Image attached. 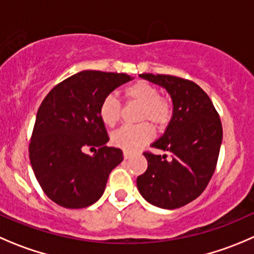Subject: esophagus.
Wrapping results in <instances>:
<instances>
[{"label":"esophagus","instance_id":"esophagus-1","mask_svg":"<svg viewBox=\"0 0 254 254\" xmlns=\"http://www.w3.org/2000/svg\"><path fill=\"white\" fill-rule=\"evenodd\" d=\"M123 155H124V159H130V157H131V152L130 151H125L124 150V152H123Z\"/></svg>","mask_w":254,"mask_h":254}]
</instances>
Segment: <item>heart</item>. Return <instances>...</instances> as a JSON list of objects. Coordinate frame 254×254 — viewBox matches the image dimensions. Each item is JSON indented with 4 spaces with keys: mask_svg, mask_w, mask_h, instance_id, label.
Here are the masks:
<instances>
[{
    "mask_svg": "<svg viewBox=\"0 0 254 254\" xmlns=\"http://www.w3.org/2000/svg\"><path fill=\"white\" fill-rule=\"evenodd\" d=\"M125 97L129 102L141 105L139 120L151 122L159 129L169 124L172 115L171 103L161 97L157 87L147 82H135L125 89ZM122 103L113 94L103 98L99 104V118L107 127H115L122 118ZM155 136V130L149 123H142L136 127H123L112 135V142L125 151H136L149 144Z\"/></svg>",
    "mask_w": 254,
    "mask_h": 254,
    "instance_id": "heart-1",
    "label": "heart"
}]
</instances>
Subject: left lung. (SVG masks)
<instances>
[{"instance_id": "obj_1", "label": "left lung", "mask_w": 254, "mask_h": 254, "mask_svg": "<svg viewBox=\"0 0 254 254\" xmlns=\"http://www.w3.org/2000/svg\"><path fill=\"white\" fill-rule=\"evenodd\" d=\"M140 77L167 90L172 99V118L155 149L145 151L147 169L136 179L142 197L160 208L182 207L197 198L210 182L222 142V124L210 97L196 83L184 78L144 73Z\"/></svg>"}]
</instances>
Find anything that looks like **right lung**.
Wrapping results in <instances>:
<instances>
[{
  "instance_id": "1",
  "label": "right lung",
  "mask_w": 254,
  "mask_h": 254,
  "mask_svg": "<svg viewBox=\"0 0 254 254\" xmlns=\"http://www.w3.org/2000/svg\"><path fill=\"white\" fill-rule=\"evenodd\" d=\"M132 78L125 73L83 70L57 84L37 112L29 160L47 196L65 208H84L102 197L112 170L124 159L109 140L99 104ZM85 147H98L93 157Z\"/></svg>"
}]
</instances>
